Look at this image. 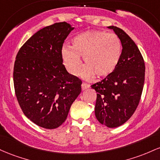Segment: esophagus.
Wrapping results in <instances>:
<instances>
[{
  "label": "esophagus",
  "mask_w": 160,
  "mask_h": 160,
  "mask_svg": "<svg viewBox=\"0 0 160 160\" xmlns=\"http://www.w3.org/2000/svg\"><path fill=\"white\" fill-rule=\"evenodd\" d=\"M89 87H90V85H88V84L85 83V82H83V83L82 84V89L83 90V91H84V90L88 88Z\"/></svg>",
  "instance_id": "esophagus-1"
}]
</instances>
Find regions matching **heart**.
<instances>
[{"label": "heart", "instance_id": "1", "mask_svg": "<svg viewBox=\"0 0 160 160\" xmlns=\"http://www.w3.org/2000/svg\"><path fill=\"white\" fill-rule=\"evenodd\" d=\"M72 47L63 45L61 56L66 69L76 75L79 73L82 60L86 64L82 74L91 78L94 74L105 77L114 72L121 58L122 47L119 38L112 33L90 30L75 35Z\"/></svg>", "mask_w": 160, "mask_h": 160}]
</instances>
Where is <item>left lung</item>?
<instances>
[{"mask_svg": "<svg viewBox=\"0 0 160 160\" xmlns=\"http://www.w3.org/2000/svg\"><path fill=\"white\" fill-rule=\"evenodd\" d=\"M108 28L121 41V58L113 72L91 88L98 93L94 109L97 119L108 128H116L130 119L139 104L145 64L136 44L122 29L113 26Z\"/></svg>", "mask_w": 160, "mask_h": 160, "instance_id": "8db88e82", "label": "left lung"}]
</instances>
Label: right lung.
<instances>
[{
	"label": "right lung",
	"instance_id": "1",
	"mask_svg": "<svg viewBox=\"0 0 160 160\" xmlns=\"http://www.w3.org/2000/svg\"><path fill=\"white\" fill-rule=\"evenodd\" d=\"M74 29L66 22L38 31L16 57L13 83L18 103L32 122L47 129L60 126L82 91V81L62 64L61 49Z\"/></svg>",
	"mask_w": 160,
	"mask_h": 160
}]
</instances>
